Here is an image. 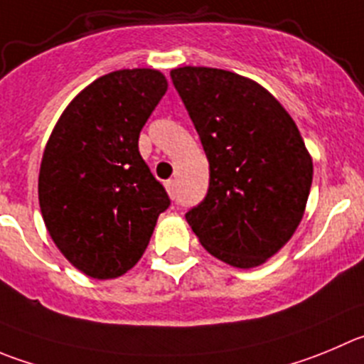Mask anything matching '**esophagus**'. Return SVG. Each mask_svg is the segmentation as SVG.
Listing matches in <instances>:
<instances>
[{
  "label": "esophagus",
  "instance_id": "obj_1",
  "mask_svg": "<svg viewBox=\"0 0 364 364\" xmlns=\"http://www.w3.org/2000/svg\"><path fill=\"white\" fill-rule=\"evenodd\" d=\"M164 188H166V191H168V195H169V198H175V193H176V186H175V180H168V182H166L164 184Z\"/></svg>",
  "mask_w": 364,
  "mask_h": 364
}]
</instances>
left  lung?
I'll return each instance as SVG.
<instances>
[{
    "label": "left lung",
    "instance_id": "left-lung-1",
    "mask_svg": "<svg viewBox=\"0 0 364 364\" xmlns=\"http://www.w3.org/2000/svg\"><path fill=\"white\" fill-rule=\"evenodd\" d=\"M209 159L205 200L186 214L202 247L234 268L264 264L306 213L313 157L279 100L237 73L171 69Z\"/></svg>",
    "mask_w": 364,
    "mask_h": 364
}]
</instances>
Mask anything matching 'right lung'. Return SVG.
I'll return each instance as SVG.
<instances>
[{"label": "right lung", "mask_w": 364, "mask_h": 364, "mask_svg": "<svg viewBox=\"0 0 364 364\" xmlns=\"http://www.w3.org/2000/svg\"><path fill=\"white\" fill-rule=\"evenodd\" d=\"M166 91L159 69L100 76L69 102L44 148V225L60 254L92 279H116L134 268L169 205L137 144Z\"/></svg>", "instance_id": "right-lung-1"}]
</instances>
